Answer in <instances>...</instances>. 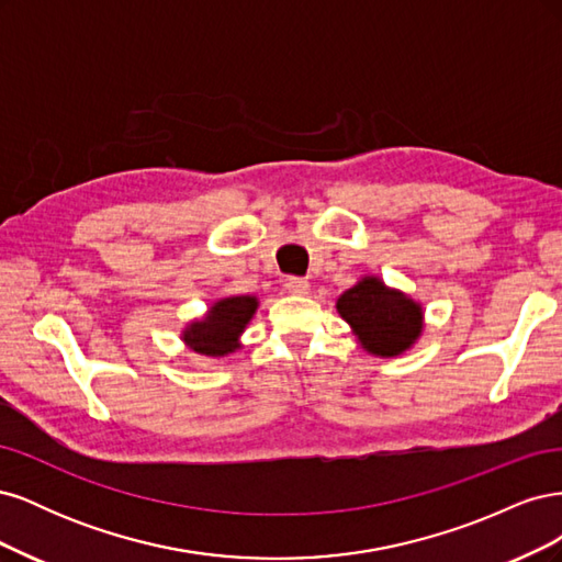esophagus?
Wrapping results in <instances>:
<instances>
[{
	"label": "esophagus",
	"mask_w": 562,
	"mask_h": 562,
	"mask_svg": "<svg viewBox=\"0 0 562 562\" xmlns=\"http://www.w3.org/2000/svg\"><path fill=\"white\" fill-rule=\"evenodd\" d=\"M285 291L291 293V295L304 297V295H310V283L304 281V279H288V283H285Z\"/></svg>",
	"instance_id": "1"
}]
</instances>
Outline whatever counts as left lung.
Listing matches in <instances>:
<instances>
[{"instance_id": "left-lung-1", "label": "left lung", "mask_w": 562, "mask_h": 562, "mask_svg": "<svg viewBox=\"0 0 562 562\" xmlns=\"http://www.w3.org/2000/svg\"><path fill=\"white\" fill-rule=\"evenodd\" d=\"M335 310L349 323L359 347L378 359L411 351L424 333V304L378 274H363L337 297Z\"/></svg>"}]
</instances>
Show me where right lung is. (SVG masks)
Returning <instances> with one entry per match:
<instances>
[{
    "label": "right lung",
    "instance_id": "1",
    "mask_svg": "<svg viewBox=\"0 0 562 562\" xmlns=\"http://www.w3.org/2000/svg\"><path fill=\"white\" fill-rule=\"evenodd\" d=\"M260 307L258 295H229L211 302L206 314L192 318L180 330V339L187 349L199 356H223L241 349V335Z\"/></svg>",
    "mask_w": 562,
    "mask_h": 562
}]
</instances>
